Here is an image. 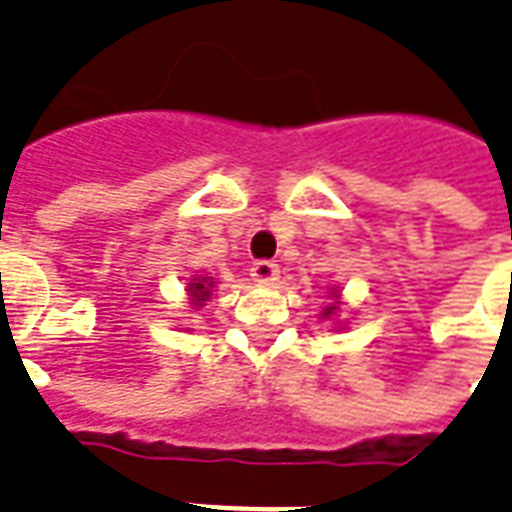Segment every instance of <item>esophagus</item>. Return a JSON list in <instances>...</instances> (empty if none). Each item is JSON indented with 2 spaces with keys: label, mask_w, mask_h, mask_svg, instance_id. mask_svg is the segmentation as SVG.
<instances>
[{
  "label": "esophagus",
  "mask_w": 512,
  "mask_h": 512,
  "mask_svg": "<svg viewBox=\"0 0 512 512\" xmlns=\"http://www.w3.org/2000/svg\"><path fill=\"white\" fill-rule=\"evenodd\" d=\"M251 277L261 285H272L277 283L280 269H277V264H272V261H256V264L251 267Z\"/></svg>",
  "instance_id": "1"
}]
</instances>
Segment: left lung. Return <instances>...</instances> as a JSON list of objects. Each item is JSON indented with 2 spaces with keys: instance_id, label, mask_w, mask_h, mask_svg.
Wrapping results in <instances>:
<instances>
[{
  "instance_id": "1",
  "label": "left lung",
  "mask_w": 512,
  "mask_h": 512,
  "mask_svg": "<svg viewBox=\"0 0 512 512\" xmlns=\"http://www.w3.org/2000/svg\"><path fill=\"white\" fill-rule=\"evenodd\" d=\"M328 296H334V304H328L326 310H323V318L334 320V326L342 328V323L336 320V312H339V307H342V291H339V285H334V288H328Z\"/></svg>"
}]
</instances>
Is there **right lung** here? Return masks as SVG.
Instances as JSON below:
<instances>
[{
    "instance_id": "add662e5",
    "label": "right lung",
    "mask_w": 512,
    "mask_h": 512,
    "mask_svg": "<svg viewBox=\"0 0 512 512\" xmlns=\"http://www.w3.org/2000/svg\"><path fill=\"white\" fill-rule=\"evenodd\" d=\"M213 291H216V280L213 277H189L186 280V299H189L192 310L205 307V301L213 299Z\"/></svg>"
}]
</instances>
